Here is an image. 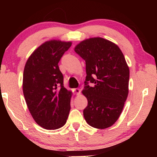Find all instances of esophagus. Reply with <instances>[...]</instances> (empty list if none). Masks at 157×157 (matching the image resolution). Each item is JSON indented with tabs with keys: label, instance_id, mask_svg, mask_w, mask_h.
<instances>
[{
	"label": "esophagus",
	"instance_id": "obj_1",
	"mask_svg": "<svg viewBox=\"0 0 157 157\" xmlns=\"http://www.w3.org/2000/svg\"><path fill=\"white\" fill-rule=\"evenodd\" d=\"M80 93H81V89H74V94H77V95H78V94H80Z\"/></svg>",
	"mask_w": 157,
	"mask_h": 157
}]
</instances>
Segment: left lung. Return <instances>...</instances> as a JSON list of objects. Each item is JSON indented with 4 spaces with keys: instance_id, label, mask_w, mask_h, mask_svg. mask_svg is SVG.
Segmentation results:
<instances>
[{
    "instance_id": "1",
    "label": "left lung",
    "mask_w": 157,
    "mask_h": 157,
    "mask_svg": "<svg viewBox=\"0 0 157 157\" xmlns=\"http://www.w3.org/2000/svg\"><path fill=\"white\" fill-rule=\"evenodd\" d=\"M74 51L86 61V121L99 129L110 127L121 115L128 94L129 68L123 53L114 43L100 37L83 40Z\"/></svg>"
}]
</instances>
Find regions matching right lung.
Listing matches in <instances>:
<instances>
[{
  "label": "right lung",
  "mask_w": 157,
  "mask_h": 157,
  "mask_svg": "<svg viewBox=\"0 0 157 157\" xmlns=\"http://www.w3.org/2000/svg\"><path fill=\"white\" fill-rule=\"evenodd\" d=\"M71 41L51 40L38 47L25 63L23 91L32 117L42 128L57 129L66 123L72 93L63 86L58 63Z\"/></svg>",
  "instance_id": "obj_1"
}]
</instances>
